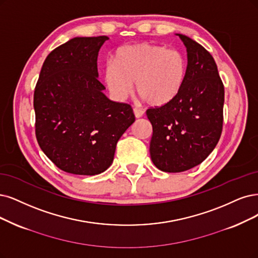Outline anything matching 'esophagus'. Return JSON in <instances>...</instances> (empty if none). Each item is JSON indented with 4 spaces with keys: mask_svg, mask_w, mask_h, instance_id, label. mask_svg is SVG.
<instances>
[{
    "mask_svg": "<svg viewBox=\"0 0 258 258\" xmlns=\"http://www.w3.org/2000/svg\"><path fill=\"white\" fill-rule=\"evenodd\" d=\"M134 114H135V117L138 119V118H141L142 117V114H144V111L142 110H140V109H138V108H134Z\"/></svg>",
    "mask_w": 258,
    "mask_h": 258,
    "instance_id": "obj_1",
    "label": "esophagus"
}]
</instances>
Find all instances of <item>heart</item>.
I'll list each match as a JSON object with an SVG mask.
<instances>
[{
	"mask_svg": "<svg viewBox=\"0 0 258 258\" xmlns=\"http://www.w3.org/2000/svg\"><path fill=\"white\" fill-rule=\"evenodd\" d=\"M103 79L110 94L124 101L133 88L152 107L171 104L182 91L186 80V60L177 51L152 43L121 47L114 59L106 62Z\"/></svg>",
	"mask_w": 258,
	"mask_h": 258,
	"instance_id": "1",
	"label": "heart"
}]
</instances>
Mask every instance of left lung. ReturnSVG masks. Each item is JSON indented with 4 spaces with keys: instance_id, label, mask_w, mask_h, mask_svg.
<instances>
[{
    "instance_id": "1",
    "label": "left lung",
    "mask_w": 258,
    "mask_h": 258,
    "mask_svg": "<svg viewBox=\"0 0 258 258\" xmlns=\"http://www.w3.org/2000/svg\"><path fill=\"white\" fill-rule=\"evenodd\" d=\"M187 51L184 87L171 104L147 110L153 127L150 154L164 172H183L212 153L221 136L224 87L211 53L183 34Z\"/></svg>"
}]
</instances>
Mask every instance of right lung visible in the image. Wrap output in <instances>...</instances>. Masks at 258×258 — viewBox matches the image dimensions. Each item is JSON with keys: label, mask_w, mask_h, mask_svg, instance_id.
I'll list each match as a JSON object with an SVG mask.
<instances>
[{"label": "right lung", "mask_w": 258, "mask_h": 258, "mask_svg": "<svg viewBox=\"0 0 258 258\" xmlns=\"http://www.w3.org/2000/svg\"><path fill=\"white\" fill-rule=\"evenodd\" d=\"M107 36L75 37L45 58L34 93L36 137L60 170L97 175L112 164L118 140L135 116L109 100L98 80V55Z\"/></svg>", "instance_id": "1"}]
</instances>
